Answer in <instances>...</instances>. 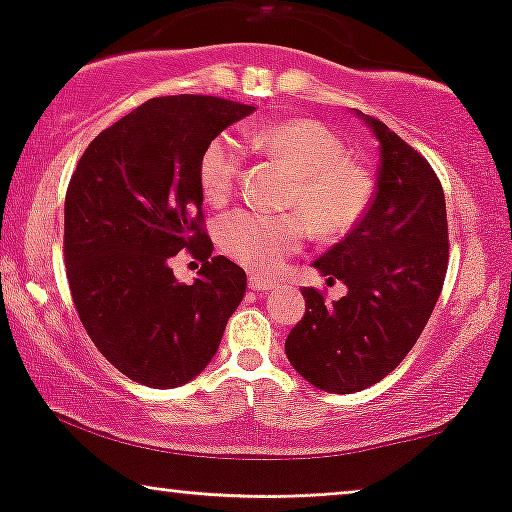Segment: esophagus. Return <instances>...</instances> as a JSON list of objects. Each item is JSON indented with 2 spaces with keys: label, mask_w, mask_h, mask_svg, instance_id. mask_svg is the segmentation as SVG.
I'll use <instances>...</instances> for the list:
<instances>
[{
  "label": "esophagus",
  "mask_w": 512,
  "mask_h": 512,
  "mask_svg": "<svg viewBox=\"0 0 512 512\" xmlns=\"http://www.w3.org/2000/svg\"><path fill=\"white\" fill-rule=\"evenodd\" d=\"M249 289L251 291H268V289H275V282H272V279H265L261 275H249Z\"/></svg>",
  "instance_id": "obj_1"
}]
</instances>
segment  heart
I'll list each match as a JSON object with an SVG mask.
<instances>
[{
    "label": "heart",
    "instance_id": "heart-1",
    "mask_svg": "<svg viewBox=\"0 0 512 512\" xmlns=\"http://www.w3.org/2000/svg\"><path fill=\"white\" fill-rule=\"evenodd\" d=\"M251 149L282 160L296 172L286 193L289 212L235 209L216 223V242L235 263L275 272L310 240H335L359 226L375 195V177L361 160L347 156L338 132L314 118H286L244 132ZM242 151L230 135L209 139L198 160L200 191L223 205L235 191Z\"/></svg>",
    "mask_w": 512,
    "mask_h": 512
}]
</instances>
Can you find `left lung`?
<instances>
[{"mask_svg":"<svg viewBox=\"0 0 512 512\" xmlns=\"http://www.w3.org/2000/svg\"><path fill=\"white\" fill-rule=\"evenodd\" d=\"M363 121L380 139L377 191L359 226L314 261L349 291L331 303L303 286L305 317L284 345L291 366L331 394L373 387L408 356L450 263L445 193L429 160L377 118Z\"/></svg>","mask_w":512,"mask_h":512,"instance_id":"obj_1","label":"left lung"}]
</instances>
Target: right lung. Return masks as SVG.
<instances>
[{
	"label": "right lung",
	"instance_id": "right-lung-1",
	"mask_svg": "<svg viewBox=\"0 0 512 512\" xmlns=\"http://www.w3.org/2000/svg\"><path fill=\"white\" fill-rule=\"evenodd\" d=\"M256 107L216 95L153 97L83 151L65 195V268L90 340L125 377L186 384L212 361L247 275L212 256L198 160L209 139ZM179 250L203 263L177 283Z\"/></svg>",
	"mask_w": 512,
	"mask_h": 512
}]
</instances>
